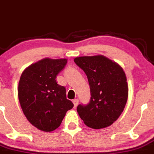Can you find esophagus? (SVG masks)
Masks as SVG:
<instances>
[{
  "label": "esophagus",
  "instance_id": "obj_1",
  "mask_svg": "<svg viewBox=\"0 0 154 154\" xmlns=\"http://www.w3.org/2000/svg\"><path fill=\"white\" fill-rule=\"evenodd\" d=\"M78 103H79L78 100H73V103H74V108L77 107V104H78Z\"/></svg>",
  "mask_w": 154,
  "mask_h": 154
}]
</instances>
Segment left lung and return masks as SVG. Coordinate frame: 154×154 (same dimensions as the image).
Segmentation results:
<instances>
[{
  "instance_id": "1",
  "label": "left lung",
  "mask_w": 154,
  "mask_h": 154,
  "mask_svg": "<svg viewBox=\"0 0 154 154\" xmlns=\"http://www.w3.org/2000/svg\"><path fill=\"white\" fill-rule=\"evenodd\" d=\"M74 62L85 72L90 88V101L77 111L84 124L93 129L111 125L121 116L128 96L122 67L103 55L83 56Z\"/></svg>"
}]
</instances>
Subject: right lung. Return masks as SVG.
Masks as SVG:
<instances>
[{"label": "right lung", "instance_id": "right-lung-1", "mask_svg": "<svg viewBox=\"0 0 154 154\" xmlns=\"http://www.w3.org/2000/svg\"><path fill=\"white\" fill-rule=\"evenodd\" d=\"M67 60L44 58L31 64L21 74L18 97L24 115L42 131L59 127L66 112L74 104L66 97V89L56 82Z\"/></svg>", "mask_w": 154, "mask_h": 154}]
</instances>
